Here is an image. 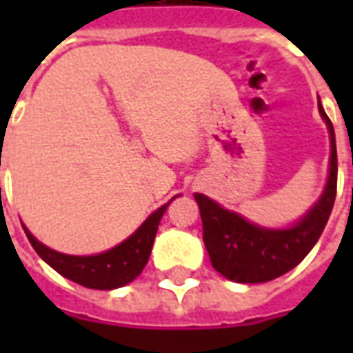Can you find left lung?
<instances>
[{"instance_id":"left-lung-1","label":"left lung","mask_w":353,"mask_h":353,"mask_svg":"<svg viewBox=\"0 0 353 353\" xmlns=\"http://www.w3.org/2000/svg\"><path fill=\"white\" fill-rule=\"evenodd\" d=\"M319 113L331 136V166L325 191L316 206L295 227L285 230L261 229L214 200L194 192L202 217V238L212 265L238 283H263L280 278L310 253L325 229L336 196V141L331 119L319 103Z\"/></svg>"}]
</instances>
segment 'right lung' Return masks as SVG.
Here are the masks:
<instances>
[{
	"mask_svg": "<svg viewBox=\"0 0 353 353\" xmlns=\"http://www.w3.org/2000/svg\"><path fill=\"white\" fill-rule=\"evenodd\" d=\"M168 204H164L149 215L143 225L130 238H126L123 244L100 255H90V257H75V255L58 253L43 245L41 242H37L26 227H24V232L37 255L64 278L90 289H117L136 280L145 268L151 250H153L159 223Z\"/></svg>",
	"mask_w": 353,
	"mask_h": 353,
	"instance_id": "obj_1",
	"label": "right lung"
}]
</instances>
